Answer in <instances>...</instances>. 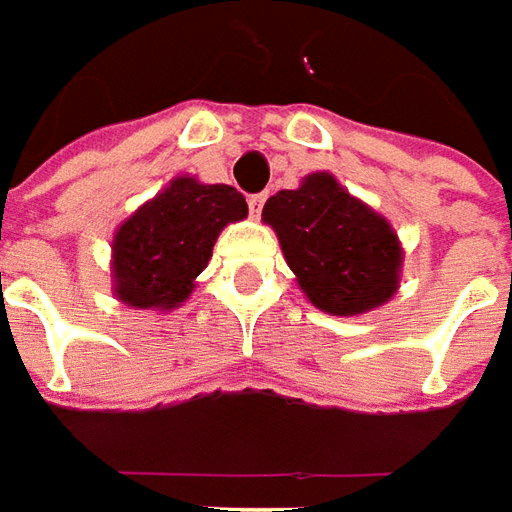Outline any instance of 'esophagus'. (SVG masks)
Instances as JSON below:
<instances>
[{"mask_svg": "<svg viewBox=\"0 0 512 512\" xmlns=\"http://www.w3.org/2000/svg\"><path fill=\"white\" fill-rule=\"evenodd\" d=\"M264 201H267V195H264V192H256V195H250V198H248L250 215H253V217H259V215H262V206H264Z\"/></svg>", "mask_w": 512, "mask_h": 512, "instance_id": "34e87169", "label": "esophagus"}]
</instances>
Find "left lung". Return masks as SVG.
<instances>
[{"mask_svg":"<svg viewBox=\"0 0 512 512\" xmlns=\"http://www.w3.org/2000/svg\"><path fill=\"white\" fill-rule=\"evenodd\" d=\"M262 220L278 234L306 297L333 317L383 306L400 286L402 248L386 217L353 198L331 173L267 198Z\"/></svg>","mask_w":512,"mask_h":512,"instance_id":"1","label":"left lung"}]
</instances>
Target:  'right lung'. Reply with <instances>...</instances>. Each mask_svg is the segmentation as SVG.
<instances>
[{
	"instance_id": "add662e5",
	"label": "right lung",
	"mask_w": 512,
	"mask_h": 512,
	"mask_svg": "<svg viewBox=\"0 0 512 512\" xmlns=\"http://www.w3.org/2000/svg\"><path fill=\"white\" fill-rule=\"evenodd\" d=\"M245 217L248 204L234 187L176 176L115 231V297L132 308H176L204 273L220 231Z\"/></svg>"
}]
</instances>
